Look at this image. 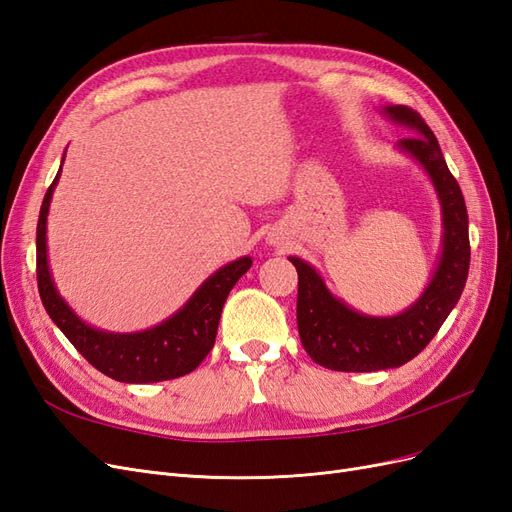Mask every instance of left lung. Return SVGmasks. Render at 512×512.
Segmentation results:
<instances>
[{
  "instance_id": "left-lung-1",
  "label": "left lung",
  "mask_w": 512,
  "mask_h": 512,
  "mask_svg": "<svg viewBox=\"0 0 512 512\" xmlns=\"http://www.w3.org/2000/svg\"><path fill=\"white\" fill-rule=\"evenodd\" d=\"M384 115L410 128L416 136L401 138L397 147L421 164L442 205V254L429 286L397 316H367L335 299L322 277L305 260H288L299 273L297 324L305 352L333 371H378L399 367L421 352L453 312L470 269L468 209L457 179L425 119L408 106H386Z\"/></svg>"
}]
</instances>
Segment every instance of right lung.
I'll list each match as a JSON object with an SVG mask.
<instances>
[{"label":"right lung","instance_id":"1","mask_svg":"<svg viewBox=\"0 0 512 512\" xmlns=\"http://www.w3.org/2000/svg\"><path fill=\"white\" fill-rule=\"evenodd\" d=\"M59 175L61 166L51 188L44 194L36 230V275L46 314L70 339V344L108 378L145 384L190 374L211 352L228 292L252 267V258L243 256L215 271L177 314L158 327L138 333H108L89 327L59 297L49 269V256H46V215H49Z\"/></svg>","mask_w":512,"mask_h":512}]
</instances>
